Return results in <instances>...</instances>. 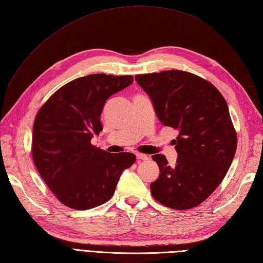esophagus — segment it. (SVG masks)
Instances as JSON below:
<instances>
[{"instance_id":"34e87169","label":"esophagus","mask_w":263,"mask_h":263,"mask_svg":"<svg viewBox=\"0 0 263 263\" xmlns=\"http://www.w3.org/2000/svg\"><path fill=\"white\" fill-rule=\"evenodd\" d=\"M136 157H137V159H143V161H146V159H148V156L145 155V154H140V153L136 154Z\"/></svg>"}]
</instances>
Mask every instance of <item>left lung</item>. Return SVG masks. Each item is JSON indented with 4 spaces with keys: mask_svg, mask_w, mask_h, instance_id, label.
<instances>
[{
    "mask_svg": "<svg viewBox=\"0 0 263 263\" xmlns=\"http://www.w3.org/2000/svg\"><path fill=\"white\" fill-rule=\"evenodd\" d=\"M135 79L161 123L178 130L175 166L162 154L152 156L159 167V177L151 184L153 197L174 210L200 205L226 177L238 145L226 99L212 83L182 70Z\"/></svg>",
    "mask_w": 263,
    "mask_h": 263,
    "instance_id": "8db88e82",
    "label": "left lung"
}]
</instances>
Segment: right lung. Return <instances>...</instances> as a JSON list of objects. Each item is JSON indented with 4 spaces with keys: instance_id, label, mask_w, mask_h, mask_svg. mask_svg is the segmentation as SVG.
<instances>
[{
    "instance_id": "add662e5",
    "label": "right lung",
    "mask_w": 263,
    "mask_h": 263,
    "mask_svg": "<svg viewBox=\"0 0 263 263\" xmlns=\"http://www.w3.org/2000/svg\"><path fill=\"white\" fill-rule=\"evenodd\" d=\"M133 81V76L80 77L58 89L37 111L32 158L63 205L83 211L109 201L121 173L136 162L133 153L109 154L91 144L102 130L106 100Z\"/></svg>"
}]
</instances>
